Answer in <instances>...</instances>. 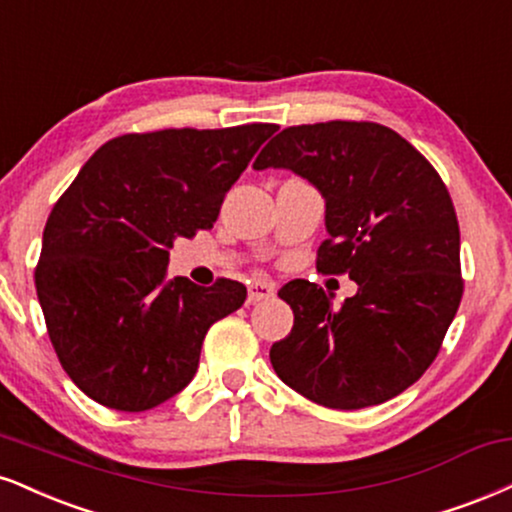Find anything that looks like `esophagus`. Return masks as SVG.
I'll use <instances>...</instances> for the list:
<instances>
[{
	"mask_svg": "<svg viewBox=\"0 0 512 512\" xmlns=\"http://www.w3.org/2000/svg\"><path fill=\"white\" fill-rule=\"evenodd\" d=\"M274 295H276V283H272V281H255L248 288V303L250 305L264 303V300H272Z\"/></svg>",
	"mask_w": 512,
	"mask_h": 512,
	"instance_id": "esophagus-1",
	"label": "esophagus"
}]
</instances>
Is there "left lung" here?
Listing matches in <instances>:
<instances>
[{"mask_svg":"<svg viewBox=\"0 0 512 512\" xmlns=\"http://www.w3.org/2000/svg\"><path fill=\"white\" fill-rule=\"evenodd\" d=\"M255 169H291L322 193L329 238L322 274H348L341 307L317 283L281 300L293 329L269 350L274 372L312 403L360 410L386 403L427 372L460 300V229L446 183L396 131L372 121L283 128Z\"/></svg>","mask_w":512,"mask_h":512,"instance_id":"8db88e82","label":"left lung"}]
</instances>
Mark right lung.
Returning <instances> with one entry per match:
<instances>
[{
	"label": "right lung",
	"instance_id": "1",
	"mask_svg": "<svg viewBox=\"0 0 512 512\" xmlns=\"http://www.w3.org/2000/svg\"><path fill=\"white\" fill-rule=\"evenodd\" d=\"M276 123L164 128L104 143L59 197L35 288L61 367L104 408L143 412L195 377L207 329L245 303L243 283L166 281L176 238L212 229Z\"/></svg>",
	"mask_w": 512,
	"mask_h": 512
}]
</instances>
